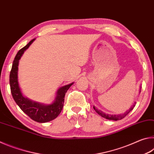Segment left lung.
<instances>
[{
	"instance_id": "1",
	"label": "left lung",
	"mask_w": 154,
	"mask_h": 154,
	"mask_svg": "<svg viewBox=\"0 0 154 154\" xmlns=\"http://www.w3.org/2000/svg\"><path fill=\"white\" fill-rule=\"evenodd\" d=\"M140 90H141V86L140 87V90H139V93L140 92ZM135 105H136V102H134V104L132 105L131 106H130V108L129 109H128V110L124 112V113H122V114H118V115H110V114H107V113H103L102 111L100 110H98V109H96L95 106H93L94 109L95 111L97 113L99 116H100L101 117H103V118H105L106 119H109V120H114V121H118V120H120V119H123L124 117H126L130 111H131L132 109H134V107L135 106Z\"/></svg>"
}]
</instances>
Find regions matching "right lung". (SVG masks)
Wrapping results in <instances>:
<instances>
[{
  "label": "right lung",
  "instance_id": "1",
  "mask_svg": "<svg viewBox=\"0 0 154 154\" xmlns=\"http://www.w3.org/2000/svg\"><path fill=\"white\" fill-rule=\"evenodd\" d=\"M35 40V38L31 40L26 45L17 52L13 62L11 71L10 72L9 83L13 98L20 108L34 121L39 123H45L56 118L60 113L63 108L65 94L74 82L60 88L57 90L55 99L50 104L36 102L23 95L18 82L19 60L24 51L29 48Z\"/></svg>",
  "mask_w": 154,
  "mask_h": 154
}]
</instances>
